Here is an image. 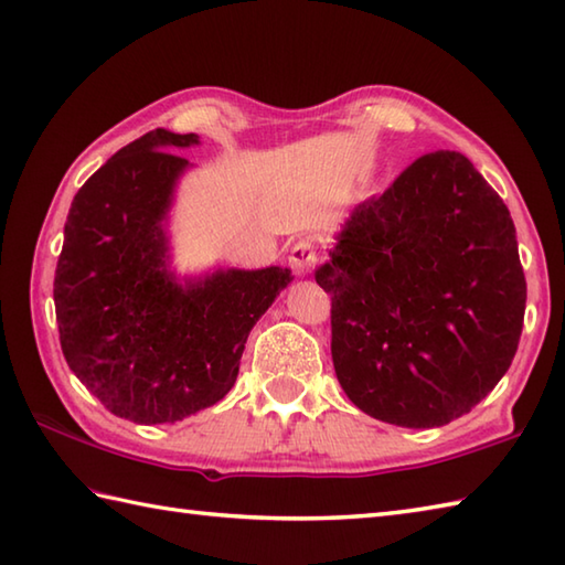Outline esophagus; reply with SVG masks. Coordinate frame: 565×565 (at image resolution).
Masks as SVG:
<instances>
[{
  "label": "esophagus",
  "mask_w": 565,
  "mask_h": 565,
  "mask_svg": "<svg viewBox=\"0 0 565 565\" xmlns=\"http://www.w3.org/2000/svg\"><path fill=\"white\" fill-rule=\"evenodd\" d=\"M317 266V248L312 241H297L290 250V268L295 270V275H309Z\"/></svg>",
  "instance_id": "34e87169"
}]
</instances>
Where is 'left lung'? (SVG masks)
<instances>
[{
	"label": "left lung",
	"instance_id": "left-lung-1",
	"mask_svg": "<svg viewBox=\"0 0 565 565\" xmlns=\"http://www.w3.org/2000/svg\"><path fill=\"white\" fill-rule=\"evenodd\" d=\"M315 278L331 359L371 417L431 429L473 409L520 347L526 280L510 210L466 156L414 160L361 202Z\"/></svg>",
	"mask_w": 565,
	"mask_h": 565
}]
</instances>
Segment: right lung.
<instances>
[{"label": "right lung", "mask_w": 565, "mask_h": 565, "mask_svg": "<svg viewBox=\"0 0 565 565\" xmlns=\"http://www.w3.org/2000/svg\"><path fill=\"white\" fill-rule=\"evenodd\" d=\"M198 134L148 131L77 190L53 299L71 371L111 414L180 422L216 405L238 375L256 321L290 285L287 268L170 270L168 212Z\"/></svg>", "instance_id": "add662e5"}]
</instances>
